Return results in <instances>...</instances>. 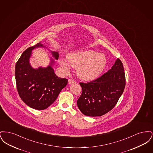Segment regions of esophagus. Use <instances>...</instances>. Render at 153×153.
Wrapping results in <instances>:
<instances>
[{
  "instance_id": "obj_1",
  "label": "esophagus",
  "mask_w": 153,
  "mask_h": 153,
  "mask_svg": "<svg viewBox=\"0 0 153 153\" xmlns=\"http://www.w3.org/2000/svg\"><path fill=\"white\" fill-rule=\"evenodd\" d=\"M75 82H76L75 81H74L72 79H69V80H68V84H74Z\"/></svg>"
}]
</instances>
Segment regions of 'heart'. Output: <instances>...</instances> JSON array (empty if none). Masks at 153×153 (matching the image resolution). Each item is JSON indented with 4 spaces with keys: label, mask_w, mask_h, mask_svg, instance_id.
Segmentation results:
<instances>
[{
    "label": "heart",
    "mask_w": 153,
    "mask_h": 153,
    "mask_svg": "<svg viewBox=\"0 0 153 153\" xmlns=\"http://www.w3.org/2000/svg\"><path fill=\"white\" fill-rule=\"evenodd\" d=\"M67 59L70 65L77 69L80 79L87 81L97 79L103 72L107 62L104 54L91 50L69 54ZM59 63L66 71H69V66L65 60L61 59Z\"/></svg>",
    "instance_id": "b5f03b06"
}]
</instances>
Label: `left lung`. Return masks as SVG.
<instances>
[{
    "label": "left lung",
    "mask_w": 153,
    "mask_h": 153,
    "mask_svg": "<svg viewBox=\"0 0 153 153\" xmlns=\"http://www.w3.org/2000/svg\"><path fill=\"white\" fill-rule=\"evenodd\" d=\"M82 94L77 102L80 111L89 117H101L117 104L123 93L126 78L122 61L117 58L111 69L100 77L80 82Z\"/></svg>",
    "instance_id": "1"
}]
</instances>
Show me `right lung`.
<instances>
[{
  "instance_id": "add662e5",
  "label": "right lung",
  "mask_w": 153,
  "mask_h": 153,
  "mask_svg": "<svg viewBox=\"0 0 153 153\" xmlns=\"http://www.w3.org/2000/svg\"><path fill=\"white\" fill-rule=\"evenodd\" d=\"M39 47L49 50L54 58H51L50 64L46 67L35 69L30 65L29 59L32 51ZM58 52L50 51L39 42L23 51L17 61L15 69L17 90L21 99L30 107L37 110L47 108L67 85L68 80L58 77L53 68L55 59H58Z\"/></svg>"
}]
</instances>
